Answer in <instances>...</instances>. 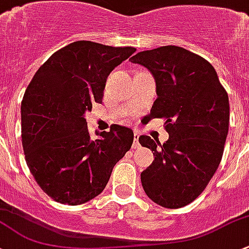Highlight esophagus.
Returning a JSON list of instances; mask_svg holds the SVG:
<instances>
[{
	"mask_svg": "<svg viewBox=\"0 0 249 249\" xmlns=\"http://www.w3.org/2000/svg\"><path fill=\"white\" fill-rule=\"evenodd\" d=\"M138 138H140V133H138V131H135V133H133V144H132L133 149H136V148H138V146H140Z\"/></svg>",
	"mask_w": 249,
	"mask_h": 249,
	"instance_id": "obj_1",
	"label": "esophagus"
}]
</instances>
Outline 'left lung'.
<instances>
[{
    "instance_id": "8db88e82",
    "label": "left lung",
    "mask_w": 249,
    "mask_h": 249,
    "mask_svg": "<svg viewBox=\"0 0 249 249\" xmlns=\"http://www.w3.org/2000/svg\"><path fill=\"white\" fill-rule=\"evenodd\" d=\"M131 63L154 76L158 99L151 118H164L169 138L163 144L138 138L153 151V163L141 173L144 192L154 203L178 209L205 190L222 160L229 129V99L214 68L179 46L138 52Z\"/></svg>"
}]
</instances>
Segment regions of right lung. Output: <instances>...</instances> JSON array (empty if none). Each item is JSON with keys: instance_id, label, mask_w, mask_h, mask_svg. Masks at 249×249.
Wrapping results in <instances>:
<instances>
[{"instance_id": "right-lung-1", "label": "right lung", "mask_w": 249, "mask_h": 249, "mask_svg": "<svg viewBox=\"0 0 249 249\" xmlns=\"http://www.w3.org/2000/svg\"><path fill=\"white\" fill-rule=\"evenodd\" d=\"M135 51L75 41L54 52L28 85L21 103L25 159L53 200L78 205L95 198L131 148L132 130L119 125L91 140L85 114L101 103L112 70Z\"/></svg>"}]
</instances>
